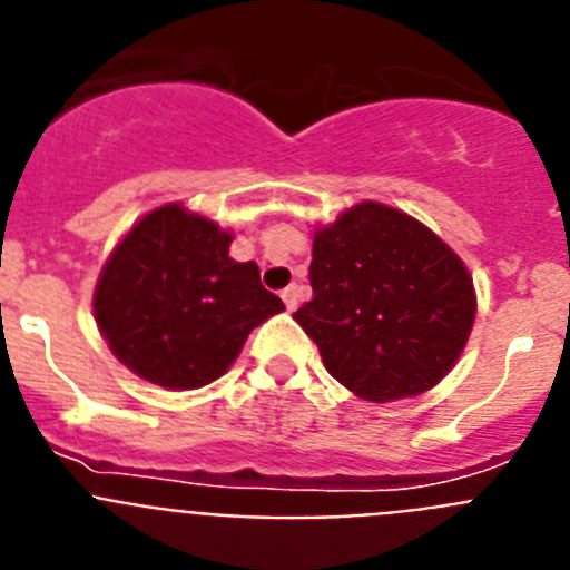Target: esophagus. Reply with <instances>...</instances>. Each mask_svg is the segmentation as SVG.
Returning a JSON list of instances; mask_svg holds the SVG:
<instances>
[{
    "mask_svg": "<svg viewBox=\"0 0 570 570\" xmlns=\"http://www.w3.org/2000/svg\"><path fill=\"white\" fill-rule=\"evenodd\" d=\"M282 302H285L288 311H296V305H299V285H288V288L282 291Z\"/></svg>",
    "mask_w": 570,
    "mask_h": 570,
    "instance_id": "1",
    "label": "esophagus"
}]
</instances>
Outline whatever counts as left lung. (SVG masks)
Masks as SVG:
<instances>
[{"mask_svg":"<svg viewBox=\"0 0 570 570\" xmlns=\"http://www.w3.org/2000/svg\"><path fill=\"white\" fill-rule=\"evenodd\" d=\"M311 256L314 299L294 320L347 391L405 400L456 365L476 314L473 279L420 219L360 203L316 228Z\"/></svg>","mask_w":570,"mask_h":570,"instance_id":"left-lung-1","label":"left lung"}]
</instances>
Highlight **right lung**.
Instances as JSON below:
<instances>
[{
	"label": "right lung",
	"instance_id": "add662e5",
	"mask_svg": "<svg viewBox=\"0 0 570 570\" xmlns=\"http://www.w3.org/2000/svg\"><path fill=\"white\" fill-rule=\"evenodd\" d=\"M234 234L168 203L145 214L105 262L94 316L136 376L190 391L234 365L256 325L285 311L256 262L228 256Z\"/></svg>",
	"mask_w": 570,
	"mask_h": 570
}]
</instances>
